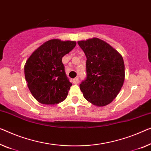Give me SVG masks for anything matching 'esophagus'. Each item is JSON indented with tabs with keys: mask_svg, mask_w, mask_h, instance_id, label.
<instances>
[{
	"mask_svg": "<svg viewBox=\"0 0 151 151\" xmlns=\"http://www.w3.org/2000/svg\"><path fill=\"white\" fill-rule=\"evenodd\" d=\"M78 82H79V80H78V78H74V79L73 80V83H74V84H75V85L78 84Z\"/></svg>",
	"mask_w": 151,
	"mask_h": 151,
	"instance_id": "34e87169",
	"label": "esophagus"
}]
</instances>
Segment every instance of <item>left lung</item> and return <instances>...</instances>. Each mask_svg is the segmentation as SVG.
<instances>
[{
  "label": "left lung",
  "instance_id": "1",
  "mask_svg": "<svg viewBox=\"0 0 151 151\" xmlns=\"http://www.w3.org/2000/svg\"><path fill=\"white\" fill-rule=\"evenodd\" d=\"M78 44L87 58V78L80 84L83 96L96 106L109 104L117 96L124 83L122 55L98 38L79 40Z\"/></svg>",
  "mask_w": 151,
  "mask_h": 151
}]
</instances>
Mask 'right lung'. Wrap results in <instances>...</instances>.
I'll return each mask as SVG.
<instances>
[{
	"label": "right lung",
	"instance_id": "obj_1",
	"mask_svg": "<svg viewBox=\"0 0 151 151\" xmlns=\"http://www.w3.org/2000/svg\"><path fill=\"white\" fill-rule=\"evenodd\" d=\"M76 41L51 39L36 49L26 60L24 74L33 97L43 104L64 101L72 85L62 59L76 46Z\"/></svg>",
	"mask_w": 151,
	"mask_h": 151
}]
</instances>
